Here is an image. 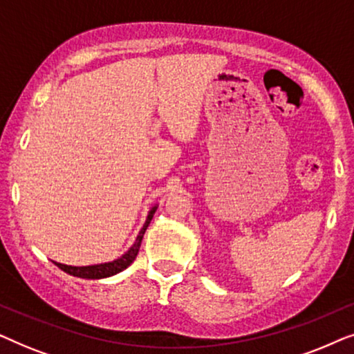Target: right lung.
Wrapping results in <instances>:
<instances>
[{
	"label": "right lung",
	"instance_id": "1",
	"mask_svg": "<svg viewBox=\"0 0 354 354\" xmlns=\"http://www.w3.org/2000/svg\"><path fill=\"white\" fill-rule=\"evenodd\" d=\"M156 209H158V206H153L151 209H149L147 221H145V224L142 227V230H140L137 240H135V243L132 246H130L127 253L120 256V258L111 261V263L93 264V266H67V264H61V263H55V264L69 275H74V277H80V279H104V277H111V275L122 272V270L127 269L129 266L133 263L135 258H137L140 245H142V240H143V235H145V232H147L149 222H151Z\"/></svg>",
	"mask_w": 354,
	"mask_h": 354
}]
</instances>
